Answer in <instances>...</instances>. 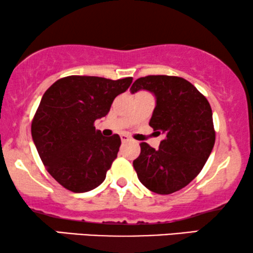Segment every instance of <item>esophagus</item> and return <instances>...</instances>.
Instances as JSON below:
<instances>
[{
    "label": "esophagus",
    "instance_id": "1",
    "mask_svg": "<svg viewBox=\"0 0 253 253\" xmlns=\"http://www.w3.org/2000/svg\"><path fill=\"white\" fill-rule=\"evenodd\" d=\"M121 139H122V142H123V143L129 142V140H131V138H130L129 136H127L126 133H122V134H121Z\"/></svg>",
    "mask_w": 253,
    "mask_h": 253
}]
</instances>
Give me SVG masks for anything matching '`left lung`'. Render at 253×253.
Wrapping results in <instances>:
<instances>
[{"instance_id": "obj_1", "label": "left lung", "mask_w": 253, "mask_h": 253, "mask_svg": "<svg viewBox=\"0 0 253 253\" xmlns=\"http://www.w3.org/2000/svg\"><path fill=\"white\" fill-rule=\"evenodd\" d=\"M149 90L156 96L150 126L165 134L159 149L140 143L133 160L139 181L157 194H172L201 172L215 144L212 113L208 100L183 78L147 75L139 78L131 93Z\"/></svg>"}]
</instances>
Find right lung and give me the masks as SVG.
I'll return each mask as SVG.
<instances>
[{
  "instance_id": "1",
  "label": "right lung",
  "mask_w": 253,
  "mask_h": 253,
  "mask_svg": "<svg viewBox=\"0 0 253 253\" xmlns=\"http://www.w3.org/2000/svg\"><path fill=\"white\" fill-rule=\"evenodd\" d=\"M131 83L132 78L70 75L42 95L32 120V139L47 172L68 191L89 192L106 179L121 138L104 137L94 123L109 113L115 97Z\"/></svg>"
}]
</instances>
